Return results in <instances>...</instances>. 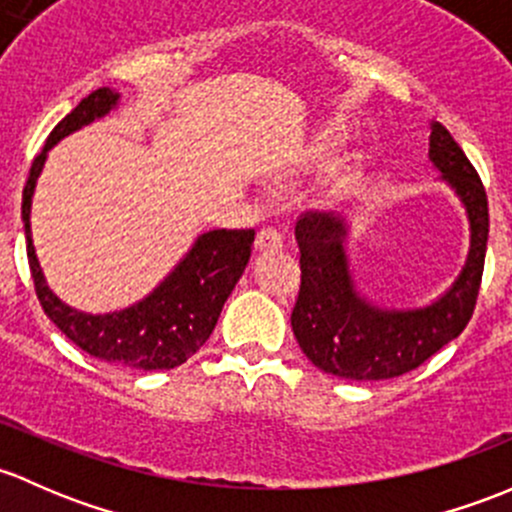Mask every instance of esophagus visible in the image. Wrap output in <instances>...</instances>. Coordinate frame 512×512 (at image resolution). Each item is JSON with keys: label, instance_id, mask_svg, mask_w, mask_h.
Wrapping results in <instances>:
<instances>
[{"label": "esophagus", "instance_id": "1", "mask_svg": "<svg viewBox=\"0 0 512 512\" xmlns=\"http://www.w3.org/2000/svg\"><path fill=\"white\" fill-rule=\"evenodd\" d=\"M256 249L258 251H278L283 249V234L273 226H266L256 234Z\"/></svg>", "mask_w": 512, "mask_h": 512}]
</instances>
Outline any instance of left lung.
I'll return each mask as SVG.
<instances>
[{"instance_id":"8db88e82","label":"left lung","mask_w":512,"mask_h":512,"mask_svg":"<svg viewBox=\"0 0 512 512\" xmlns=\"http://www.w3.org/2000/svg\"><path fill=\"white\" fill-rule=\"evenodd\" d=\"M429 160L458 194L471 224V249L453 286L424 308L389 310L357 293L347 261V221L305 212L295 224L300 291L293 335L315 367L342 379H392L463 333L476 308L488 244V197L481 177L441 123H431Z\"/></svg>"}]
</instances>
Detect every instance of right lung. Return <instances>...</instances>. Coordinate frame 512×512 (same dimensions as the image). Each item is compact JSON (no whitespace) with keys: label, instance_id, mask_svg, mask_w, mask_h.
<instances>
[{"label":"right lung","instance_id":"right-lung-1","mask_svg":"<svg viewBox=\"0 0 512 512\" xmlns=\"http://www.w3.org/2000/svg\"><path fill=\"white\" fill-rule=\"evenodd\" d=\"M120 93L98 88L86 96L51 130L44 150L34 157L21 199L26 256L44 313L73 345L91 357L130 370H172L187 362L212 335L226 298L244 273L254 244V229H214L197 236L187 256L150 295L130 308L93 315L71 308L46 286L44 271L31 241V197L44 170L46 155L56 142L83 125L103 118L118 105Z\"/></svg>","mask_w":512,"mask_h":512}]
</instances>
